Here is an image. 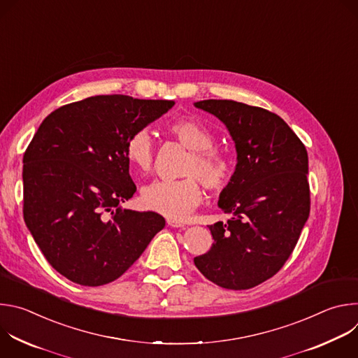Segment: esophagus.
Segmentation results:
<instances>
[{
  "label": "esophagus",
  "instance_id": "34e87169",
  "mask_svg": "<svg viewBox=\"0 0 358 358\" xmlns=\"http://www.w3.org/2000/svg\"><path fill=\"white\" fill-rule=\"evenodd\" d=\"M167 224H169V227H171V228H184V227H185L184 224L177 222V221H174V220H167Z\"/></svg>",
  "mask_w": 358,
  "mask_h": 358
}]
</instances>
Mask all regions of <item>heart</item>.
Wrapping results in <instances>:
<instances>
[{
  "mask_svg": "<svg viewBox=\"0 0 358 358\" xmlns=\"http://www.w3.org/2000/svg\"><path fill=\"white\" fill-rule=\"evenodd\" d=\"M167 131L189 151L180 180H156L141 189L143 207L169 220H184L202 199L201 182L211 191H222L234 176L229 152L214 145L211 129L196 119L180 117L167 124ZM124 155L131 169L147 174L155 163V143L148 129L134 130L126 140Z\"/></svg>",
  "mask_w": 358,
  "mask_h": 358,
  "instance_id": "heart-1",
  "label": "heart"
}]
</instances>
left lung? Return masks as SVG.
I'll return each instance as SVG.
<instances>
[{
    "mask_svg": "<svg viewBox=\"0 0 358 358\" xmlns=\"http://www.w3.org/2000/svg\"><path fill=\"white\" fill-rule=\"evenodd\" d=\"M194 105L227 126L238 152L232 180L218 201L231 218L208 227L213 246L194 264L224 289H250L282 269L309 218L308 151L286 122L266 109L215 99Z\"/></svg>",
    "mask_w": 358,
    "mask_h": 358,
    "instance_id": "1",
    "label": "left lung"
}]
</instances>
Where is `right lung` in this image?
I'll list each match as a JSON object with an SVG mask.
<instances>
[{"label":"right lung","instance_id":"add662e5","mask_svg":"<svg viewBox=\"0 0 358 358\" xmlns=\"http://www.w3.org/2000/svg\"><path fill=\"white\" fill-rule=\"evenodd\" d=\"M173 100L92 96L54 110L24 155V220L57 272L82 286L120 278L166 225L152 211L123 210L136 184L127 137Z\"/></svg>","mask_w":358,"mask_h":358}]
</instances>
